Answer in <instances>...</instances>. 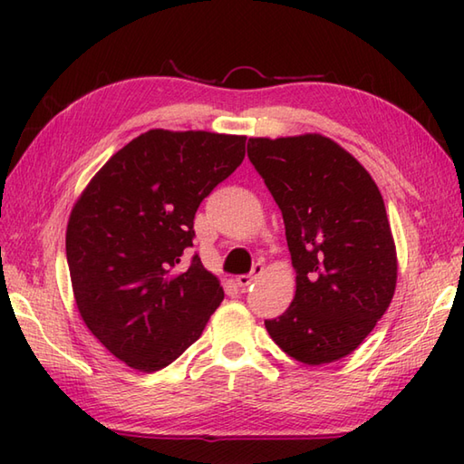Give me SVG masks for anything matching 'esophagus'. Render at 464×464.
<instances>
[{"mask_svg": "<svg viewBox=\"0 0 464 464\" xmlns=\"http://www.w3.org/2000/svg\"><path fill=\"white\" fill-rule=\"evenodd\" d=\"M261 273H263V265H255L253 271H251L249 275H239V277L235 279V283H237V287H239L241 291H245V289H247L249 285H251L255 279L259 277Z\"/></svg>", "mask_w": 464, "mask_h": 464, "instance_id": "1", "label": "esophagus"}]
</instances>
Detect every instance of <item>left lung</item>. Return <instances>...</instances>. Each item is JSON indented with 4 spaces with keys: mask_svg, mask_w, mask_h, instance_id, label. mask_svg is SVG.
Listing matches in <instances>:
<instances>
[{
    "mask_svg": "<svg viewBox=\"0 0 464 464\" xmlns=\"http://www.w3.org/2000/svg\"><path fill=\"white\" fill-rule=\"evenodd\" d=\"M247 155L283 213L297 273L289 309L265 327L289 357L311 367L347 357L397 287V249L379 187L319 133L249 137Z\"/></svg>",
    "mask_w": 464,
    "mask_h": 464,
    "instance_id": "1",
    "label": "left lung"
}]
</instances>
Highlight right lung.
Returning <instances> with one entry per match:
<instances>
[{"instance_id": "right-lung-1", "label": "right lung", "mask_w": 464, "mask_h": 464, "mask_svg": "<svg viewBox=\"0 0 464 464\" xmlns=\"http://www.w3.org/2000/svg\"><path fill=\"white\" fill-rule=\"evenodd\" d=\"M245 141L150 130L117 151L75 201L65 253L77 311L127 367H167L221 304V283L201 259L179 263L193 245L197 207L241 165Z\"/></svg>"}]
</instances>
